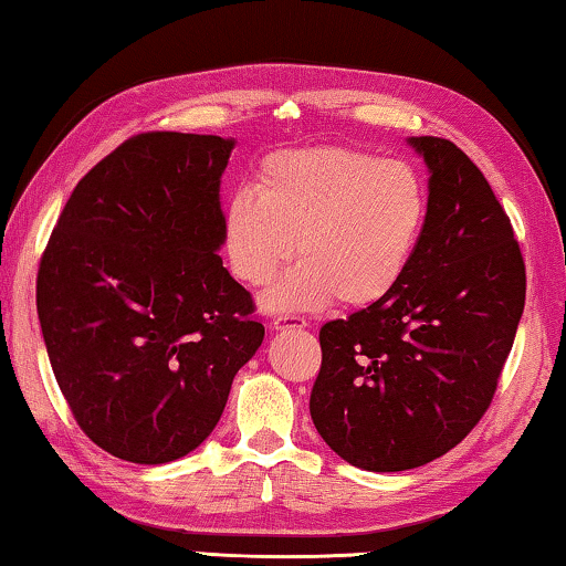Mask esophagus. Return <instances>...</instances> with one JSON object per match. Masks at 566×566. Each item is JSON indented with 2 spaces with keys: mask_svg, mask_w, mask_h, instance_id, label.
<instances>
[{
  "mask_svg": "<svg viewBox=\"0 0 566 566\" xmlns=\"http://www.w3.org/2000/svg\"><path fill=\"white\" fill-rule=\"evenodd\" d=\"M307 327V319L304 317H294V315H282L274 319V329L284 332V329H304Z\"/></svg>",
  "mask_w": 566,
  "mask_h": 566,
  "instance_id": "obj_1",
  "label": "esophagus"
}]
</instances>
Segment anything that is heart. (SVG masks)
I'll return each mask as SVG.
<instances>
[{
	"instance_id": "b5f03b06",
	"label": "heart",
	"mask_w": 566,
	"mask_h": 566,
	"mask_svg": "<svg viewBox=\"0 0 566 566\" xmlns=\"http://www.w3.org/2000/svg\"><path fill=\"white\" fill-rule=\"evenodd\" d=\"M430 213L428 186L406 160L315 146L276 150L256 170L254 191L237 188L223 203L221 234L231 274L266 286L272 312L339 302L370 307L388 300L410 272Z\"/></svg>"
}]
</instances>
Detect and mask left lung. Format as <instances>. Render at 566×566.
<instances>
[{"instance_id":"left-lung-1","label":"left lung","mask_w":566,"mask_h":566,"mask_svg":"<svg viewBox=\"0 0 566 566\" xmlns=\"http://www.w3.org/2000/svg\"><path fill=\"white\" fill-rule=\"evenodd\" d=\"M428 166L426 237L388 300L319 329L312 423L365 471H408L459 446L496 392L524 312V256L479 166L408 138Z\"/></svg>"}]
</instances>
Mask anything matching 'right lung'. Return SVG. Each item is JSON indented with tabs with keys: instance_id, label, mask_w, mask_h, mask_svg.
<instances>
[{
	"instance_id": "obj_1",
	"label": "right lung",
	"mask_w": 566,
	"mask_h": 566,
	"mask_svg": "<svg viewBox=\"0 0 566 566\" xmlns=\"http://www.w3.org/2000/svg\"><path fill=\"white\" fill-rule=\"evenodd\" d=\"M234 140L140 133L75 186L38 272V315L62 396L90 441L168 463L217 428L264 339L223 266L221 174Z\"/></svg>"
}]
</instances>
